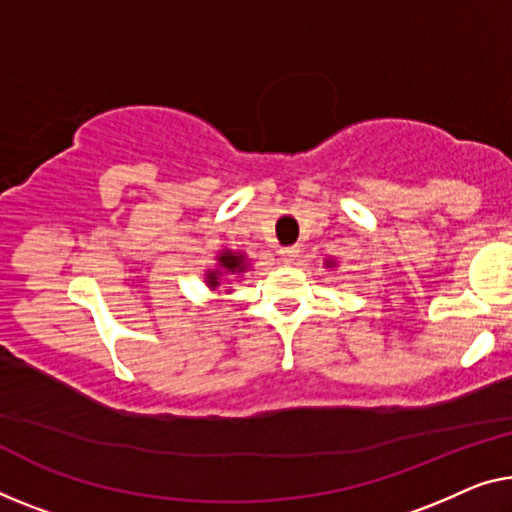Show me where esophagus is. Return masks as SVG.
I'll return each mask as SVG.
<instances>
[{"instance_id":"1","label":"esophagus","mask_w":512,"mask_h":512,"mask_svg":"<svg viewBox=\"0 0 512 512\" xmlns=\"http://www.w3.org/2000/svg\"><path fill=\"white\" fill-rule=\"evenodd\" d=\"M278 253H280V262H282V264H292L299 250H296V246H287V248H280Z\"/></svg>"}]
</instances>
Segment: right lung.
I'll list each match as a JSON object with an SVG mask.
<instances>
[{
    "mask_svg": "<svg viewBox=\"0 0 512 512\" xmlns=\"http://www.w3.org/2000/svg\"><path fill=\"white\" fill-rule=\"evenodd\" d=\"M218 262H220V266H223L225 271H230V273H236V271L246 269V266H243V257H241V255L223 253V255L218 257ZM218 276H220L218 271H211V273H209V285H211V287H218Z\"/></svg>",
    "mask_w": 512,
    "mask_h": 512,
    "instance_id": "1",
    "label": "right lung"
}]
</instances>
